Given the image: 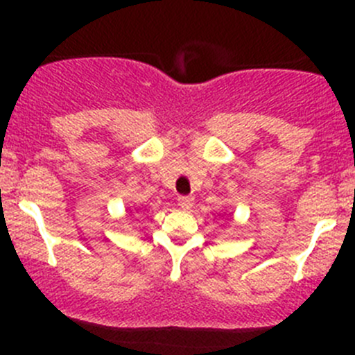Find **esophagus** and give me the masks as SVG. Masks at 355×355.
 Instances as JSON below:
<instances>
[{
	"mask_svg": "<svg viewBox=\"0 0 355 355\" xmlns=\"http://www.w3.org/2000/svg\"><path fill=\"white\" fill-rule=\"evenodd\" d=\"M192 204H194V198H192V196H180V198H178V206H180L182 209H191Z\"/></svg>",
	"mask_w": 355,
	"mask_h": 355,
	"instance_id": "esophagus-1",
	"label": "esophagus"
}]
</instances>
